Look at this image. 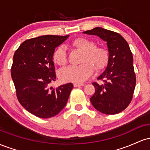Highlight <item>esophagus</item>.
<instances>
[{
    "mask_svg": "<svg viewBox=\"0 0 150 150\" xmlns=\"http://www.w3.org/2000/svg\"><path fill=\"white\" fill-rule=\"evenodd\" d=\"M73 85L75 87H80V86H84L85 85V84L80 83V82H75V83L73 84Z\"/></svg>",
    "mask_w": 150,
    "mask_h": 150,
    "instance_id": "34e87169",
    "label": "esophagus"
}]
</instances>
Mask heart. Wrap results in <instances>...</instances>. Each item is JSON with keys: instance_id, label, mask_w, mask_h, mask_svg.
<instances>
[{"instance_id": "obj_1", "label": "heart", "mask_w": 150, "mask_h": 150, "mask_svg": "<svg viewBox=\"0 0 150 150\" xmlns=\"http://www.w3.org/2000/svg\"><path fill=\"white\" fill-rule=\"evenodd\" d=\"M72 46L83 52L81 59L82 64L70 66L61 70L60 77L65 82H82L89 78L94 73V68L97 71L104 69L109 61L108 50L101 46H95V43L85 37L74 39ZM53 60L56 64L63 67L67 64V55L63 46L56 48L53 53Z\"/></svg>"}]
</instances>
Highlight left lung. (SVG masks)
<instances>
[{
  "instance_id": "8db88e82",
  "label": "left lung",
  "mask_w": 150,
  "mask_h": 150,
  "mask_svg": "<svg viewBox=\"0 0 150 150\" xmlns=\"http://www.w3.org/2000/svg\"><path fill=\"white\" fill-rule=\"evenodd\" d=\"M97 36L106 42L109 61L106 69L98 77L103 84L94 82L95 93L90 98L97 111L108 115L125 109L132 100L135 87L133 57L128 42L120 34L101 27L83 32Z\"/></svg>"
}]
</instances>
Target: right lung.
Returning a JSON list of instances; mask_svg holds the SVG:
<instances>
[{"label": "right lung", "instance_id": "right-lung-1", "mask_svg": "<svg viewBox=\"0 0 150 150\" xmlns=\"http://www.w3.org/2000/svg\"><path fill=\"white\" fill-rule=\"evenodd\" d=\"M69 35H44L28 39L19 46L13 56L11 77L17 97L27 111L42 118L57 115L67 104L72 83L53 88L56 81L53 61L55 49Z\"/></svg>", "mask_w": 150, "mask_h": 150}]
</instances>
